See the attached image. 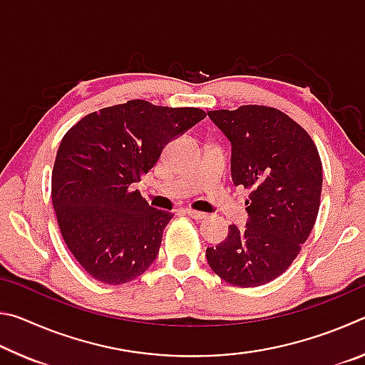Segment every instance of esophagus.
Segmentation results:
<instances>
[{"label":"esophagus","instance_id":"esophagus-1","mask_svg":"<svg viewBox=\"0 0 365 365\" xmlns=\"http://www.w3.org/2000/svg\"><path fill=\"white\" fill-rule=\"evenodd\" d=\"M183 212L187 214V215H190V217H193V219H205L206 215H207V214H205V212L195 211V209H190V207H185Z\"/></svg>","mask_w":365,"mask_h":365}]
</instances>
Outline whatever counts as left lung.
Instances as JSON below:
<instances>
[{
    "label": "left lung",
    "mask_w": 365,
    "mask_h": 365,
    "mask_svg": "<svg viewBox=\"0 0 365 365\" xmlns=\"http://www.w3.org/2000/svg\"><path fill=\"white\" fill-rule=\"evenodd\" d=\"M232 143V180L251 190L245 228L228 227L206 250L207 262L235 287H259L282 275L316 224L322 163L316 145L285 113L257 104L207 110Z\"/></svg>",
    "instance_id": "left-lung-1"
}]
</instances>
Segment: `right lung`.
<instances>
[{"label": "right lung", "instance_id": "obj_1", "mask_svg": "<svg viewBox=\"0 0 365 365\" xmlns=\"http://www.w3.org/2000/svg\"><path fill=\"white\" fill-rule=\"evenodd\" d=\"M206 117L197 108L132 100L80 119L54 160L51 200L67 248L108 285L137 279L158 257L174 214L151 207L133 183L165 145Z\"/></svg>", "mask_w": 365, "mask_h": 365}]
</instances>
